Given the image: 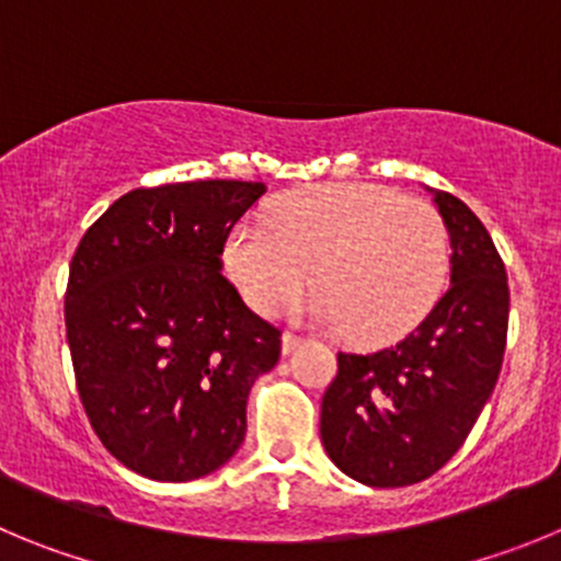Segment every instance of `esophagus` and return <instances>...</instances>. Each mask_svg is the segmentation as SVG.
Instances as JSON below:
<instances>
[{
    "label": "esophagus",
    "instance_id": "34e87169",
    "mask_svg": "<svg viewBox=\"0 0 561 561\" xmlns=\"http://www.w3.org/2000/svg\"><path fill=\"white\" fill-rule=\"evenodd\" d=\"M301 343V337L299 335H293V332H285V335H282V352H293L296 350V346H299Z\"/></svg>",
    "mask_w": 561,
    "mask_h": 561
}]
</instances>
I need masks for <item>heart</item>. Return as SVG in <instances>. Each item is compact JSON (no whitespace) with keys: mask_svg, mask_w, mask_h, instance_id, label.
<instances>
[{"mask_svg":"<svg viewBox=\"0 0 561 561\" xmlns=\"http://www.w3.org/2000/svg\"><path fill=\"white\" fill-rule=\"evenodd\" d=\"M268 229L237 224L224 265L254 312L276 318L318 293L310 318L352 341L405 335L450 276V231L433 204L377 184H327L276 201Z\"/></svg>","mask_w":561,"mask_h":561,"instance_id":"heart-1","label":"heart"}]
</instances>
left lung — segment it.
<instances>
[{
	"instance_id": "obj_1",
	"label": "left lung",
	"mask_w": 561,
	"mask_h": 561,
	"mask_svg": "<svg viewBox=\"0 0 561 561\" xmlns=\"http://www.w3.org/2000/svg\"><path fill=\"white\" fill-rule=\"evenodd\" d=\"M450 231V287L405 337L368 355L337 352L321 400V442L341 472L377 489L425 481L458 453L503 366L506 265L486 226L436 190Z\"/></svg>"
}]
</instances>
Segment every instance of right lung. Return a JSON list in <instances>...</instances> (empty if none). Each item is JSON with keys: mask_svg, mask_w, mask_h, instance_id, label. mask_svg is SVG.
I'll list each match as a JSON object with an SVG mask.
<instances>
[{"mask_svg": "<svg viewBox=\"0 0 561 561\" xmlns=\"http://www.w3.org/2000/svg\"><path fill=\"white\" fill-rule=\"evenodd\" d=\"M260 181L139 186L85 229L64 318L75 386L105 450L153 481L224 467L245 438L254 380L282 332L224 276L234 224Z\"/></svg>", "mask_w": 561, "mask_h": 561, "instance_id": "add662e5", "label": "right lung"}]
</instances>
